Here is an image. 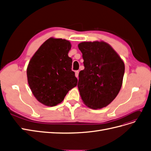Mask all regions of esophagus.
<instances>
[{
	"instance_id": "34e87169",
	"label": "esophagus",
	"mask_w": 151,
	"mask_h": 151,
	"mask_svg": "<svg viewBox=\"0 0 151 151\" xmlns=\"http://www.w3.org/2000/svg\"><path fill=\"white\" fill-rule=\"evenodd\" d=\"M75 76L76 77H78V76H79V71L78 70L75 72Z\"/></svg>"
}]
</instances>
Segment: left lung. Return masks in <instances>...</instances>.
<instances>
[{
	"label": "left lung",
	"instance_id": "8db88e82",
	"mask_svg": "<svg viewBox=\"0 0 151 151\" xmlns=\"http://www.w3.org/2000/svg\"><path fill=\"white\" fill-rule=\"evenodd\" d=\"M83 53L84 69L79 74L77 87L83 103L97 109L106 107L122 88L125 64L108 43L101 41L78 45Z\"/></svg>",
	"mask_w": 151,
	"mask_h": 151
}]
</instances>
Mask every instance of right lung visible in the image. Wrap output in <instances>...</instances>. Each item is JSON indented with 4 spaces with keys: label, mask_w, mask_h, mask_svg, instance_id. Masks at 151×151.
I'll list each match as a JSON object with an SVG mask.
<instances>
[{
    "label": "right lung",
    "mask_w": 151,
    "mask_h": 151,
    "mask_svg": "<svg viewBox=\"0 0 151 151\" xmlns=\"http://www.w3.org/2000/svg\"><path fill=\"white\" fill-rule=\"evenodd\" d=\"M69 41L50 38L35 52L27 67L29 88L36 99L48 106L60 103L77 84L68 53Z\"/></svg>",
    "instance_id": "right-lung-1"
}]
</instances>
